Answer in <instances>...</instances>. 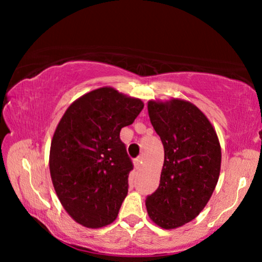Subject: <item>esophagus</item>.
<instances>
[{
	"instance_id": "obj_1",
	"label": "esophagus",
	"mask_w": 262,
	"mask_h": 262,
	"mask_svg": "<svg viewBox=\"0 0 262 262\" xmlns=\"http://www.w3.org/2000/svg\"><path fill=\"white\" fill-rule=\"evenodd\" d=\"M142 159H143V157H142V156H139V157L134 159V165H135L136 168H140V167H141Z\"/></svg>"
}]
</instances>
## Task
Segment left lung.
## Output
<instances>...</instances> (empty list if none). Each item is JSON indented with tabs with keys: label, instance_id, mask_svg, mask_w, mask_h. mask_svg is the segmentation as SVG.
Segmentation results:
<instances>
[{
	"label": "left lung",
	"instance_id": "1",
	"mask_svg": "<svg viewBox=\"0 0 262 262\" xmlns=\"http://www.w3.org/2000/svg\"><path fill=\"white\" fill-rule=\"evenodd\" d=\"M148 111L162 140L164 165L145 206L157 225L174 229L194 220L209 201L220 177L221 145L206 115L188 101H149Z\"/></svg>",
	"mask_w": 262,
	"mask_h": 262
}]
</instances>
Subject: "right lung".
<instances>
[{"mask_svg": "<svg viewBox=\"0 0 262 262\" xmlns=\"http://www.w3.org/2000/svg\"><path fill=\"white\" fill-rule=\"evenodd\" d=\"M143 106L140 99L100 88L74 101L56 127L52 181L62 206L84 227L101 228L117 219L134 167L120 130Z\"/></svg>", "mask_w": 262, "mask_h": 262, "instance_id": "obj_1", "label": "right lung"}]
</instances>
